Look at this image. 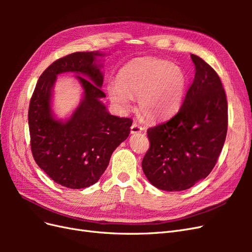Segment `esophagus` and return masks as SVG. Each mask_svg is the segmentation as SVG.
<instances>
[{
  "instance_id": "esophagus-1",
  "label": "esophagus",
  "mask_w": 252,
  "mask_h": 252,
  "mask_svg": "<svg viewBox=\"0 0 252 252\" xmlns=\"http://www.w3.org/2000/svg\"><path fill=\"white\" fill-rule=\"evenodd\" d=\"M142 130H143V127L140 126L138 123H133V124L131 125V127H130V132H131L132 134H134V133H140V132H142Z\"/></svg>"
}]
</instances>
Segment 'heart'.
<instances>
[{
    "mask_svg": "<svg viewBox=\"0 0 252 252\" xmlns=\"http://www.w3.org/2000/svg\"><path fill=\"white\" fill-rule=\"evenodd\" d=\"M186 72L168 61L140 58L127 63L119 72L118 83L108 86L113 104L125 108L130 95L139 96V110L145 118L158 120L171 116L184 100Z\"/></svg>",
    "mask_w": 252,
    "mask_h": 252,
    "instance_id": "obj_1",
    "label": "heart"
}]
</instances>
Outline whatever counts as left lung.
I'll return each instance as SVG.
<instances>
[{
  "instance_id": "1",
  "label": "left lung",
  "mask_w": 252,
  "mask_h": 252,
  "mask_svg": "<svg viewBox=\"0 0 252 252\" xmlns=\"http://www.w3.org/2000/svg\"><path fill=\"white\" fill-rule=\"evenodd\" d=\"M194 79L170 120L149 128L150 147L142 168L152 185L181 191L205 179L216 166L228 127V105L218 73L191 55Z\"/></svg>"
}]
</instances>
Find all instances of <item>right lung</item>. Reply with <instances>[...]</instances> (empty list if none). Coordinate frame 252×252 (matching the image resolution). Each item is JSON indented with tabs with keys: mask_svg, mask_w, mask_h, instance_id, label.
Instances as JSON below:
<instances>
[{
	"mask_svg": "<svg viewBox=\"0 0 252 252\" xmlns=\"http://www.w3.org/2000/svg\"><path fill=\"white\" fill-rule=\"evenodd\" d=\"M100 52H74L55 61L36 83L30 100L28 124L30 147L35 163L58 184L71 189L94 185L107 168L112 152L124 142L131 119L110 114L100 101L103 73ZM75 72L84 96L73 116L56 120L51 110L52 87L56 75Z\"/></svg>",
	"mask_w": 252,
	"mask_h": 252,
	"instance_id": "add662e5",
	"label": "right lung"
}]
</instances>
